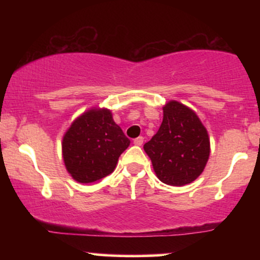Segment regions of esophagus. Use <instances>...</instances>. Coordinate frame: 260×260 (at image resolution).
Listing matches in <instances>:
<instances>
[{
    "label": "esophagus",
    "mask_w": 260,
    "mask_h": 260,
    "mask_svg": "<svg viewBox=\"0 0 260 260\" xmlns=\"http://www.w3.org/2000/svg\"><path fill=\"white\" fill-rule=\"evenodd\" d=\"M143 142H144V138H143V137H138V138H136L133 140L134 145H138V147H140V145L143 144Z\"/></svg>",
    "instance_id": "34e87169"
}]
</instances>
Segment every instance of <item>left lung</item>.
<instances>
[{"mask_svg":"<svg viewBox=\"0 0 260 260\" xmlns=\"http://www.w3.org/2000/svg\"><path fill=\"white\" fill-rule=\"evenodd\" d=\"M162 123L144 144L155 175L170 186H184L197 180L210 155V139L201 118L180 101L170 100L162 107Z\"/></svg>","mask_w":260,"mask_h":260,"instance_id":"1","label":"left lung"}]
</instances>
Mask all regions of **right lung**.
Returning <instances> with one entry per match:
<instances>
[{
  "label": "right lung",
  "mask_w": 260,
  "mask_h": 260,
  "mask_svg": "<svg viewBox=\"0 0 260 260\" xmlns=\"http://www.w3.org/2000/svg\"><path fill=\"white\" fill-rule=\"evenodd\" d=\"M131 140L115 123L111 110L91 107L78 116L62 138L68 174L79 183L100 181L113 172Z\"/></svg>",
  "instance_id": "right-lung-1"
}]
</instances>
